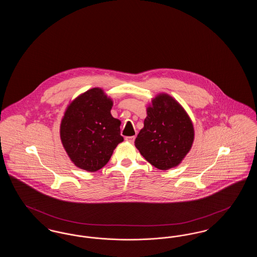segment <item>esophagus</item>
I'll use <instances>...</instances> for the list:
<instances>
[{
	"mask_svg": "<svg viewBox=\"0 0 257 257\" xmlns=\"http://www.w3.org/2000/svg\"><path fill=\"white\" fill-rule=\"evenodd\" d=\"M125 141H126L127 143L133 144L135 142V136H128V137H125Z\"/></svg>",
	"mask_w": 257,
	"mask_h": 257,
	"instance_id": "esophagus-1",
	"label": "esophagus"
}]
</instances>
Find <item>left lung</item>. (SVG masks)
Returning a JSON list of instances; mask_svg holds the SVG:
<instances>
[{
    "instance_id": "8db88e82",
    "label": "left lung",
    "mask_w": 257,
    "mask_h": 257,
    "mask_svg": "<svg viewBox=\"0 0 257 257\" xmlns=\"http://www.w3.org/2000/svg\"><path fill=\"white\" fill-rule=\"evenodd\" d=\"M147 114L135 147L159 170L177 167L190 152L195 140L191 117L182 105L168 93L152 98Z\"/></svg>"
}]
</instances>
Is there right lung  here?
<instances>
[{
    "label": "right lung",
    "instance_id": "1",
    "mask_svg": "<svg viewBox=\"0 0 257 257\" xmlns=\"http://www.w3.org/2000/svg\"><path fill=\"white\" fill-rule=\"evenodd\" d=\"M112 105V99L102 88L93 87L66 107L60 136L62 147L77 168L89 172L102 169L122 143L121 121L111 115Z\"/></svg>",
    "mask_w": 257,
    "mask_h": 257
}]
</instances>
